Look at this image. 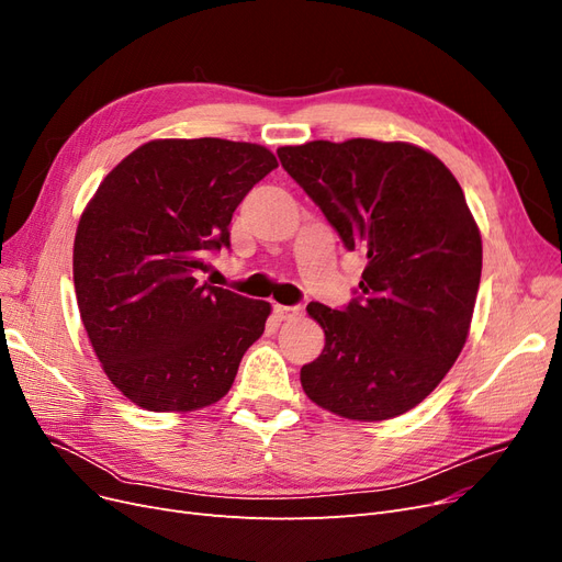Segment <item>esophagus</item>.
I'll use <instances>...</instances> for the list:
<instances>
[{
	"mask_svg": "<svg viewBox=\"0 0 562 562\" xmlns=\"http://www.w3.org/2000/svg\"><path fill=\"white\" fill-rule=\"evenodd\" d=\"M274 312L281 321H291L302 314V307H285V304H274Z\"/></svg>",
	"mask_w": 562,
	"mask_h": 562,
	"instance_id": "34e87169",
	"label": "esophagus"
}]
</instances>
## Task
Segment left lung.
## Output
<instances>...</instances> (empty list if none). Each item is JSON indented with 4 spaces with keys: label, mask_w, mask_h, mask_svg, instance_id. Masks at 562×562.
<instances>
[{
    "label": "left lung",
    "mask_w": 562,
    "mask_h": 562,
    "mask_svg": "<svg viewBox=\"0 0 562 562\" xmlns=\"http://www.w3.org/2000/svg\"><path fill=\"white\" fill-rule=\"evenodd\" d=\"M291 178L368 265L345 312L312 302L326 347L304 394L345 419L413 411L462 353L483 269L481 229L450 168L413 143L351 138L279 147Z\"/></svg>",
    "instance_id": "1"
}]
</instances>
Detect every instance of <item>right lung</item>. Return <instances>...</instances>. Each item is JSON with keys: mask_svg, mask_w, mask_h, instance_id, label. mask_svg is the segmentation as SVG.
<instances>
[{"mask_svg": "<svg viewBox=\"0 0 562 562\" xmlns=\"http://www.w3.org/2000/svg\"><path fill=\"white\" fill-rule=\"evenodd\" d=\"M277 157L223 138L133 149L100 182L75 234L81 323L110 382L149 413L223 398L271 304L201 283L206 250L229 246L241 199Z\"/></svg>", "mask_w": 562, "mask_h": 562, "instance_id": "obj_1", "label": "right lung"}]
</instances>
